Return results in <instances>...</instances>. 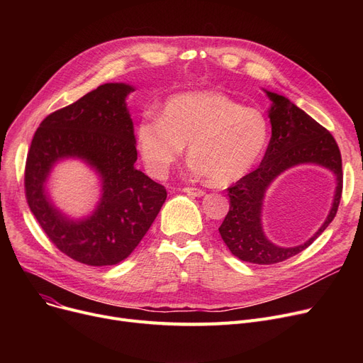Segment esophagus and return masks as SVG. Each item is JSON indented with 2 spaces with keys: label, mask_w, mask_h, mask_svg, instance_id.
Segmentation results:
<instances>
[{
  "label": "esophagus",
  "mask_w": 363,
  "mask_h": 363,
  "mask_svg": "<svg viewBox=\"0 0 363 363\" xmlns=\"http://www.w3.org/2000/svg\"><path fill=\"white\" fill-rule=\"evenodd\" d=\"M182 191L186 193L188 196H193V197H201L204 196V191L201 188H196V186H184Z\"/></svg>",
  "instance_id": "esophagus-1"
}]
</instances>
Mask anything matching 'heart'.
<instances>
[{"label":"heart","mask_w":363,"mask_h":363,"mask_svg":"<svg viewBox=\"0 0 363 363\" xmlns=\"http://www.w3.org/2000/svg\"><path fill=\"white\" fill-rule=\"evenodd\" d=\"M268 141L269 123L260 110L213 89L172 95L160 118L145 114L137 125L138 150L155 178L169 174L188 144L196 172L213 185H230L249 174Z\"/></svg>","instance_id":"1"}]
</instances>
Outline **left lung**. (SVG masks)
Returning a JSON list of instances; mask_svg holds the SVG:
<instances>
[{
	"label": "left lung",
	"mask_w": 363,
	"mask_h": 363,
	"mask_svg": "<svg viewBox=\"0 0 363 363\" xmlns=\"http://www.w3.org/2000/svg\"><path fill=\"white\" fill-rule=\"evenodd\" d=\"M266 95L272 101L269 145L260 166L228 188L230 212L219 226V234L231 253L242 262L257 264L279 263L308 249L335 218L342 193L341 155L334 137L289 99L269 91ZM303 162L323 165L336 175L335 203L328 220L311 240L285 250L272 245L262 234V197L270 182L284 169Z\"/></svg>",
	"instance_id": "obj_1"
}]
</instances>
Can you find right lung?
Returning <instances> with one entry per match:
<instances>
[{"label":"right lung","mask_w":363,"mask_h":363,"mask_svg":"<svg viewBox=\"0 0 363 363\" xmlns=\"http://www.w3.org/2000/svg\"><path fill=\"white\" fill-rule=\"evenodd\" d=\"M133 88L104 84L41 122L26 159L25 194L50 241L89 266L125 260L155 222L166 188L135 169L137 141L125 99ZM66 157L89 162L102 177L104 196L94 213L72 221L52 206L43 184L52 164Z\"/></svg>","instance_id":"add662e5"}]
</instances>
